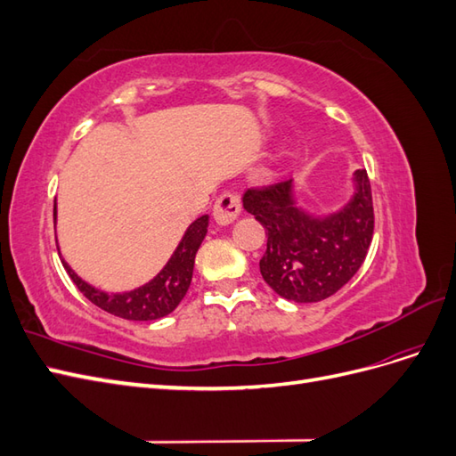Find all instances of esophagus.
<instances>
[{
	"label": "esophagus",
	"mask_w": 456,
	"mask_h": 456,
	"mask_svg": "<svg viewBox=\"0 0 456 456\" xmlns=\"http://www.w3.org/2000/svg\"><path fill=\"white\" fill-rule=\"evenodd\" d=\"M241 213V200L238 194H232V191H224L213 207V216L218 224H232Z\"/></svg>",
	"instance_id": "esophagus-1"
}]
</instances>
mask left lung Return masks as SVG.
<instances>
[{"instance_id": "left-lung-1", "label": "left lung", "mask_w": 456, "mask_h": 456, "mask_svg": "<svg viewBox=\"0 0 456 456\" xmlns=\"http://www.w3.org/2000/svg\"><path fill=\"white\" fill-rule=\"evenodd\" d=\"M354 198L338 213L312 216L297 207L293 181L249 188L243 207L266 228L260 273L275 293L295 302L335 295L360 270L375 230L365 169L354 175Z\"/></svg>"}]
</instances>
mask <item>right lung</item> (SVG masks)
<instances>
[{"label":"right lung","instance_id":"1","mask_svg":"<svg viewBox=\"0 0 456 456\" xmlns=\"http://www.w3.org/2000/svg\"><path fill=\"white\" fill-rule=\"evenodd\" d=\"M53 216L57 220V203L53 207ZM209 226V216L203 215L191 223L184 233V238L178 243L173 256L167 265L156 275L154 280L144 283L139 289H133L127 293H104L86 283L79 275L62 260L68 275L77 285V289L89 298L94 306L101 310L123 317L131 322H151L171 314L178 302H181L188 291L194 272V260L200 245Z\"/></svg>","mask_w":456,"mask_h":456}]
</instances>
